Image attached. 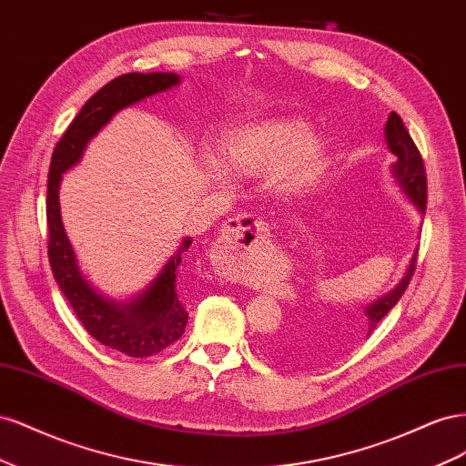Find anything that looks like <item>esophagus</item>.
<instances>
[{
    "label": "esophagus",
    "instance_id": "obj_1",
    "mask_svg": "<svg viewBox=\"0 0 466 466\" xmlns=\"http://www.w3.org/2000/svg\"><path fill=\"white\" fill-rule=\"evenodd\" d=\"M225 231H228L225 243L214 248V255L221 264H229L235 260V257L241 255V250H250L252 247H257L260 238H264L268 233V228L260 218L238 216L229 221Z\"/></svg>",
    "mask_w": 466,
    "mask_h": 466
}]
</instances>
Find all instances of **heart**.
<instances>
[{"label": "heart", "instance_id": "b5f03b06", "mask_svg": "<svg viewBox=\"0 0 466 466\" xmlns=\"http://www.w3.org/2000/svg\"><path fill=\"white\" fill-rule=\"evenodd\" d=\"M209 173L225 175L228 167L241 175L274 171L276 185L286 190L311 187L327 165L322 139L305 134V124L293 118H276L243 126L223 139V157L206 151Z\"/></svg>", "mask_w": 466, "mask_h": 466}]
</instances>
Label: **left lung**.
I'll return each instance as SVG.
<instances>
[{
	"mask_svg": "<svg viewBox=\"0 0 466 466\" xmlns=\"http://www.w3.org/2000/svg\"><path fill=\"white\" fill-rule=\"evenodd\" d=\"M385 137H387V146H389L390 153L397 157V161H394V165H392L394 178H397V182L408 198H410L414 202V206L420 209V214H426L428 178H426L424 159H421L414 139L410 137V134H408L406 126L397 112H390V116L385 126ZM416 257H418V250L414 252L410 264H408V270L397 288H394L390 293H387L385 298H380L375 303H371L370 307H365L363 320H361V324H358L360 334L370 336L377 329V324L383 320V317L390 311L394 305L399 303V299L402 298V293L406 291L408 284H410V279L414 276ZM272 354L276 358H284L286 354H289V351H286L284 346H279L272 351Z\"/></svg>",
	"mask_w": 466,
	"mask_h": 466,
	"instance_id": "8db88e82",
	"label": "left lung"
}]
</instances>
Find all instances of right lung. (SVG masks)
<instances>
[{
	"label": "right lung",
	"instance_id": "add662e5",
	"mask_svg": "<svg viewBox=\"0 0 466 466\" xmlns=\"http://www.w3.org/2000/svg\"><path fill=\"white\" fill-rule=\"evenodd\" d=\"M175 74H124L108 81L83 105L79 115L56 144L46 192L48 219V260L66 299L72 305L86 330L101 344L130 358H149L175 344L185 334L188 313L177 295V268L182 252L192 245L190 237L182 241L177 255L167 262L153 284L128 303H115L103 298L83 278L74 248L64 231L60 216L62 173L74 167L89 139L116 115L146 96L175 87Z\"/></svg>",
	"mask_w": 466,
	"mask_h": 466
}]
</instances>
